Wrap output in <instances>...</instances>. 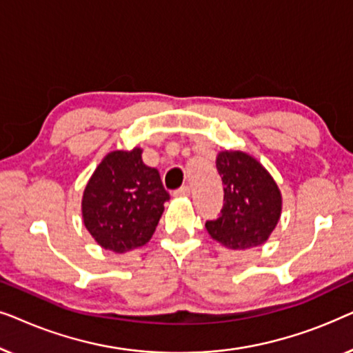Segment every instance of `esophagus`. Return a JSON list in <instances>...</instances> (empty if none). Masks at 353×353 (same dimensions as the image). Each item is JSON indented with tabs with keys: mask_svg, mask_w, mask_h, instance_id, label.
Returning <instances> with one entry per match:
<instances>
[{
	"mask_svg": "<svg viewBox=\"0 0 353 353\" xmlns=\"http://www.w3.org/2000/svg\"><path fill=\"white\" fill-rule=\"evenodd\" d=\"M173 194H175V196H188V194H190V186L183 185L181 188H178V190L173 191Z\"/></svg>",
	"mask_w": 353,
	"mask_h": 353,
	"instance_id": "obj_1",
	"label": "esophagus"
}]
</instances>
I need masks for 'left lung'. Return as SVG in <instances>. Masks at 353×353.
<instances>
[{
	"instance_id": "8db88e82",
	"label": "left lung",
	"mask_w": 353,
	"mask_h": 353,
	"mask_svg": "<svg viewBox=\"0 0 353 353\" xmlns=\"http://www.w3.org/2000/svg\"><path fill=\"white\" fill-rule=\"evenodd\" d=\"M216 170L223 181V207L205 228L230 249L263 244L281 215V194L268 172L249 154L220 152Z\"/></svg>"
}]
</instances>
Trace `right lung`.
<instances>
[{"mask_svg":"<svg viewBox=\"0 0 353 353\" xmlns=\"http://www.w3.org/2000/svg\"><path fill=\"white\" fill-rule=\"evenodd\" d=\"M168 199L157 168L144 165L137 148L103 159L85 188L81 212L96 243L122 254L152 238Z\"/></svg>","mask_w":353,"mask_h":353,"instance_id":"right-lung-1","label":"right lung"}]
</instances>
